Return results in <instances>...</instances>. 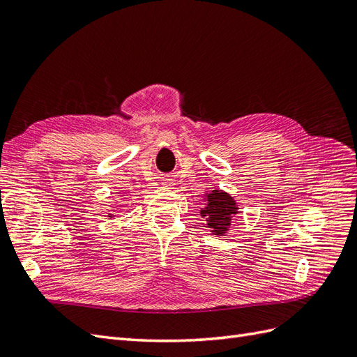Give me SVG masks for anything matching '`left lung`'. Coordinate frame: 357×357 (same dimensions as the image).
<instances>
[{"mask_svg": "<svg viewBox=\"0 0 357 357\" xmlns=\"http://www.w3.org/2000/svg\"><path fill=\"white\" fill-rule=\"evenodd\" d=\"M202 204L201 218L202 226L210 229L213 235L225 236L231 232L232 220L236 213H240L238 202L234 199L231 193L222 189H213L211 192L202 193Z\"/></svg>", "mask_w": 357, "mask_h": 357, "instance_id": "left-lung-1", "label": "left lung"}]
</instances>
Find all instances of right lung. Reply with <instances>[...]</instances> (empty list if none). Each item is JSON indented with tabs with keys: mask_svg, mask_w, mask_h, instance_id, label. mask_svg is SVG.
<instances>
[{
	"mask_svg": "<svg viewBox=\"0 0 357 357\" xmlns=\"http://www.w3.org/2000/svg\"><path fill=\"white\" fill-rule=\"evenodd\" d=\"M107 218H109V219H116V215L112 211H109V213H107Z\"/></svg>",
	"mask_w": 357,
	"mask_h": 357,
	"instance_id": "add662e5",
	"label": "right lung"
}]
</instances>
